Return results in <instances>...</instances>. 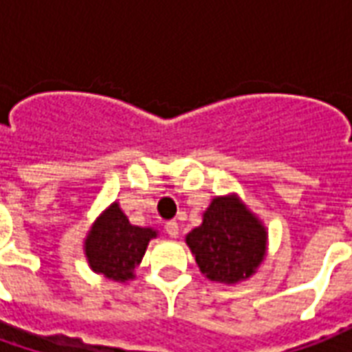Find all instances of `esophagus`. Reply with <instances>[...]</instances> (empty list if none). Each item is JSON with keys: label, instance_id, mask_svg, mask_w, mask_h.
<instances>
[{"label": "esophagus", "instance_id": "1", "mask_svg": "<svg viewBox=\"0 0 352 352\" xmlns=\"http://www.w3.org/2000/svg\"><path fill=\"white\" fill-rule=\"evenodd\" d=\"M164 230H166V234H168L169 237H177V236H179V224H177L175 221L166 222V226H164Z\"/></svg>", "mask_w": 352, "mask_h": 352}]
</instances>
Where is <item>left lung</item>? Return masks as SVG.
Returning <instances> with one entry per match:
<instances>
[{
    "label": "left lung",
    "instance_id": "left-lung-1",
    "mask_svg": "<svg viewBox=\"0 0 352 352\" xmlns=\"http://www.w3.org/2000/svg\"><path fill=\"white\" fill-rule=\"evenodd\" d=\"M186 243L204 275L237 283L251 277L264 260L265 230L237 198H214Z\"/></svg>",
    "mask_w": 352,
    "mask_h": 352
}]
</instances>
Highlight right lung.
I'll use <instances>...</instances> for the list:
<instances>
[{
  "label": "right lung",
  "instance_id": "right-lung-1",
  "mask_svg": "<svg viewBox=\"0 0 352 352\" xmlns=\"http://www.w3.org/2000/svg\"><path fill=\"white\" fill-rule=\"evenodd\" d=\"M153 237H156L154 230L131 226L118 204H113L88 234L85 243L88 264L109 279H131Z\"/></svg>",
  "mask_w": 352,
  "mask_h": 352
}]
</instances>
